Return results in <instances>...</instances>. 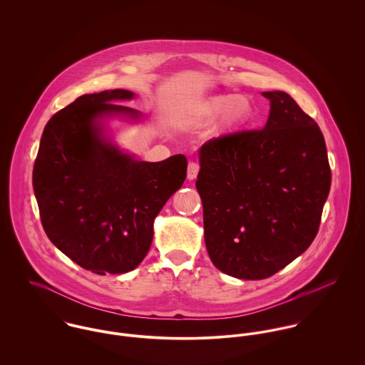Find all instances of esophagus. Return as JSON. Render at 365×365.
<instances>
[{
    "label": "esophagus",
    "mask_w": 365,
    "mask_h": 365,
    "mask_svg": "<svg viewBox=\"0 0 365 365\" xmlns=\"http://www.w3.org/2000/svg\"><path fill=\"white\" fill-rule=\"evenodd\" d=\"M198 171H200V165L197 164V163H190L188 164V171H187V178L190 180V181H192V180H195L197 178V175H198Z\"/></svg>",
    "instance_id": "esophagus-1"
}]
</instances>
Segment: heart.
<instances>
[{"label": "heart", "instance_id": "b5f03b06", "mask_svg": "<svg viewBox=\"0 0 365 365\" xmlns=\"http://www.w3.org/2000/svg\"><path fill=\"white\" fill-rule=\"evenodd\" d=\"M208 109L212 116L225 113L227 123H237L245 119L247 113V105L243 100H237L233 96H217L208 103Z\"/></svg>", "mask_w": 365, "mask_h": 365}]
</instances>
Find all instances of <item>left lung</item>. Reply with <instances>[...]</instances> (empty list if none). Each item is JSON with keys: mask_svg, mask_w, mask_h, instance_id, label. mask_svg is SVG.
Listing matches in <instances>:
<instances>
[{"mask_svg": "<svg viewBox=\"0 0 365 365\" xmlns=\"http://www.w3.org/2000/svg\"><path fill=\"white\" fill-rule=\"evenodd\" d=\"M262 97L265 126L204 143L195 182L209 257L240 279L268 278L311 246L331 181L317 123L284 91Z\"/></svg>", "mask_w": 365, "mask_h": 365, "instance_id": "8db88e82", "label": "left lung"}]
</instances>
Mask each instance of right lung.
I'll return each mask as SVG.
<instances>
[{"label":"right lung","mask_w":365,"mask_h":365,"mask_svg":"<svg viewBox=\"0 0 365 365\" xmlns=\"http://www.w3.org/2000/svg\"><path fill=\"white\" fill-rule=\"evenodd\" d=\"M128 90L86 94L46 123L34 165L43 229L70 260L105 275L135 269L153 240V223L187 177L184 155L139 161L104 135V118L139 120Z\"/></svg>","instance_id":"right-lung-1"}]
</instances>
